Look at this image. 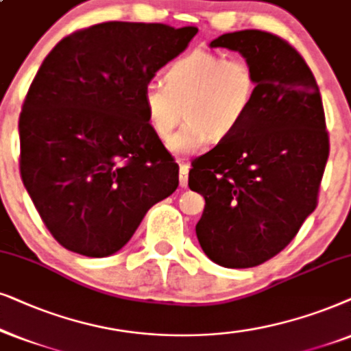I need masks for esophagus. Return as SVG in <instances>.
Listing matches in <instances>:
<instances>
[{
    "instance_id": "34e87169",
    "label": "esophagus",
    "mask_w": 351,
    "mask_h": 351,
    "mask_svg": "<svg viewBox=\"0 0 351 351\" xmlns=\"http://www.w3.org/2000/svg\"><path fill=\"white\" fill-rule=\"evenodd\" d=\"M188 175H189V165L186 163H180V184L181 188L188 186Z\"/></svg>"
}]
</instances>
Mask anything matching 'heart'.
Returning <instances> with one entry per match:
<instances>
[{
  "label": "heart",
  "instance_id": "b5f03b06",
  "mask_svg": "<svg viewBox=\"0 0 351 351\" xmlns=\"http://www.w3.org/2000/svg\"><path fill=\"white\" fill-rule=\"evenodd\" d=\"M256 88L255 72L245 59L197 48L167 65L163 85L151 82L144 86L143 106L149 125L163 141L183 115L188 117L168 147L176 154H193L210 136L228 138L244 123L254 107Z\"/></svg>",
  "mask_w": 351,
  "mask_h": 351
}]
</instances>
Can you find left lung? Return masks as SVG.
<instances>
[{
    "instance_id": "obj_1",
    "label": "left lung",
    "mask_w": 351,
    "mask_h": 351,
    "mask_svg": "<svg viewBox=\"0 0 351 351\" xmlns=\"http://www.w3.org/2000/svg\"><path fill=\"white\" fill-rule=\"evenodd\" d=\"M242 54L256 97L244 123L193 160L189 188L205 208L195 234L224 268H252L289 245L317 204L329 157L319 88L286 40L261 30L224 34L210 43Z\"/></svg>"
}]
</instances>
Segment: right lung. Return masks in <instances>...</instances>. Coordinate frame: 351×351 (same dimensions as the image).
Returning a JSON list of instances; mask_svg holds the SVG:
<instances>
[{"instance_id":"1","label":"right lung","mask_w":351,"mask_h":351,"mask_svg":"<svg viewBox=\"0 0 351 351\" xmlns=\"http://www.w3.org/2000/svg\"><path fill=\"white\" fill-rule=\"evenodd\" d=\"M195 27L104 22L46 56L19 117L21 176L60 245L102 258L178 188L180 167L149 125L143 90Z\"/></svg>"}]
</instances>
